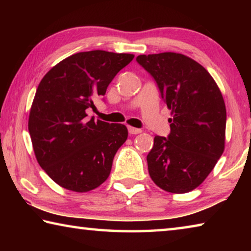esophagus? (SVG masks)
I'll return each mask as SVG.
<instances>
[{
  "label": "esophagus",
  "mask_w": 251,
  "mask_h": 251,
  "mask_svg": "<svg viewBox=\"0 0 251 251\" xmlns=\"http://www.w3.org/2000/svg\"><path fill=\"white\" fill-rule=\"evenodd\" d=\"M128 133L131 134V135H137V134H141L142 133V129L135 128V127L128 126Z\"/></svg>",
  "instance_id": "1"
}]
</instances>
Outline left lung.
<instances>
[{
  "mask_svg": "<svg viewBox=\"0 0 251 251\" xmlns=\"http://www.w3.org/2000/svg\"><path fill=\"white\" fill-rule=\"evenodd\" d=\"M172 110L171 134L155 136L147 155L148 173L159 188L192 192L214 169L225 151L226 106L218 85L205 67L184 54L139 55Z\"/></svg>",
  "mask_w": 251,
  "mask_h": 251,
  "instance_id": "1",
  "label": "left lung"
}]
</instances>
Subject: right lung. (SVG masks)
<instances>
[{
    "label": "right lung",
    "mask_w": 251,
    "mask_h": 251,
    "mask_svg": "<svg viewBox=\"0 0 251 251\" xmlns=\"http://www.w3.org/2000/svg\"><path fill=\"white\" fill-rule=\"evenodd\" d=\"M133 54L90 50L53 66L39 84L28 131L37 163L63 188L86 193L107 179L116 151L126 142L123 124L87 118L93 99L133 61Z\"/></svg>",
    "instance_id": "right-lung-1"
}]
</instances>
